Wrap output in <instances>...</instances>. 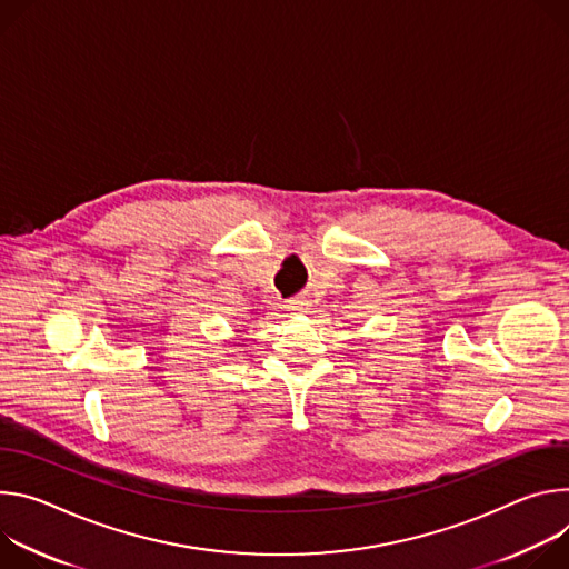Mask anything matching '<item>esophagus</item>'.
Masks as SVG:
<instances>
[{
  "mask_svg": "<svg viewBox=\"0 0 569 569\" xmlns=\"http://www.w3.org/2000/svg\"><path fill=\"white\" fill-rule=\"evenodd\" d=\"M287 311H291V313H300V311H305V300H300V298H293V300H289V305H287Z\"/></svg>",
  "mask_w": 569,
  "mask_h": 569,
  "instance_id": "1",
  "label": "esophagus"
}]
</instances>
